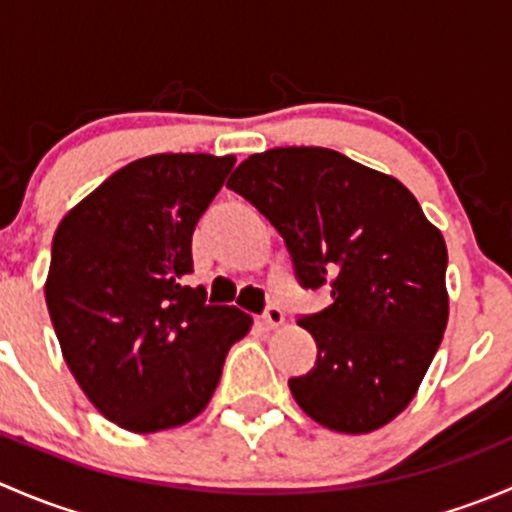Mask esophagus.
<instances>
[{
  "mask_svg": "<svg viewBox=\"0 0 512 512\" xmlns=\"http://www.w3.org/2000/svg\"><path fill=\"white\" fill-rule=\"evenodd\" d=\"M260 324L265 329H277L285 324V314H282L280 307H267L265 314L260 317Z\"/></svg>",
  "mask_w": 512,
  "mask_h": 512,
  "instance_id": "34e87169",
  "label": "esophagus"
}]
</instances>
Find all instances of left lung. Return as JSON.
I'll list each match as a JSON object with an SVG mask.
<instances>
[{
	"instance_id": "left-lung-1",
	"label": "left lung",
	"mask_w": 512,
	"mask_h": 512,
	"mask_svg": "<svg viewBox=\"0 0 512 512\" xmlns=\"http://www.w3.org/2000/svg\"><path fill=\"white\" fill-rule=\"evenodd\" d=\"M227 188L285 237L304 287H332V307L297 322L317 342L314 369L289 379L299 409L339 433L394 421L448 324L441 230L394 175L319 146L255 153Z\"/></svg>"
}]
</instances>
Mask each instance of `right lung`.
<instances>
[{"mask_svg":"<svg viewBox=\"0 0 512 512\" xmlns=\"http://www.w3.org/2000/svg\"><path fill=\"white\" fill-rule=\"evenodd\" d=\"M232 165L235 156L210 153L138 158L54 232L44 294L61 354L91 404L126 431L193 421L252 327L250 314L185 285L193 230Z\"/></svg>","mask_w":512,"mask_h":512,"instance_id":"obj_1","label":"right lung"}]
</instances>
